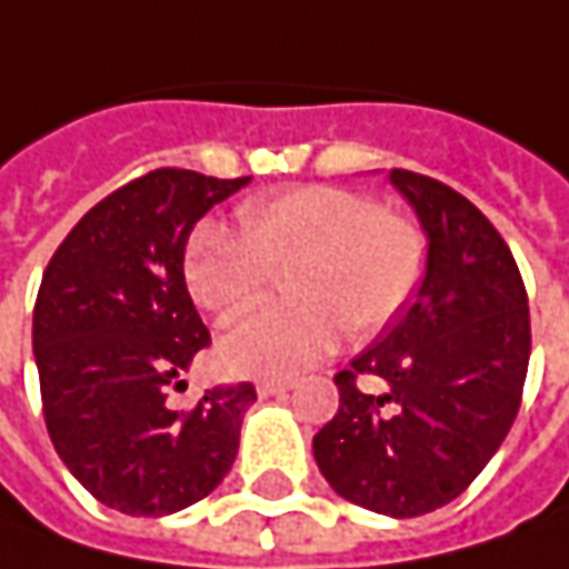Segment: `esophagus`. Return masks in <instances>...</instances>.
Here are the masks:
<instances>
[{
  "instance_id": "34e87169",
  "label": "esophagus",
  "mask_w": 569,
  "mask_h": 569,
  "mask_svg": "<svg viewBox=\"0 0 569 569\" xmlns=\"http://www.w3.org/2000/svg\"><path fill=\"white\" fill-rule=\"evenodd\" d=\"M288 389H291V382H288V380H259V382H256V392H259V399L284 396Z\"/></svg>"
}]
</instances>
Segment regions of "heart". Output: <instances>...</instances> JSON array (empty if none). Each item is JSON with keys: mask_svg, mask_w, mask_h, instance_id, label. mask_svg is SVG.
Listing matches in <instances>:
<instances>
[{"mask_svg": "<svg viewBox=\"0 0 569 569\" xmlns=\"http://www.w3.org/2000/svg\"><path fill=\"white\" fill-rule=\"evenodd\" d=\"M240 237L202 224L189 237L183 274L192 300L214 319L250 310L284 272L291 303L230 326L218 361L230 373H297L336 351L341 326L367 339L415 297L427 266L425 230L382 211L370 196L300 187L237 208Z\"/></svg>", "mask_w": 569, "mask_h": 569, "instance_id": "obj_1", "label": "heart"}]
</instances>
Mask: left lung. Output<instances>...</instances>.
I'll list each match as a JSON object with an SVG mask.
<instances>
[{"instance_id":"1","label":"left lung","mask_w":569,"mask_h":569,"mask_svg":"<svg viewBox=\"0 0 569 569\" xmlns=\"http://www.w3.org/2000/svg\"><path fill=\"white\" fill-rule=\"evenodd\" d=\"M389 183L427 237L425 278L382 336L336 377L339 415L313 437L332 491L382 516L447 507L510 433L532 332L522 274L466 196L411 170ZM373 376L383 392L357 389Z\"/></svg>"}]
</instances>
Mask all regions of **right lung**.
Here are the masks:
<instances>
[{"mask_svg": "<svg viewBox=\"0 0 569 569\" xmlns=\"http://www.w3.org/2000/svg\"><path fill=\"white\" fill-rule=\"evenodd\" d=\"M250 183L151 170L91 208L53 252L33 307V361L59 459L126 516H170L214 491L237 459L250 382L173 411L208 329L187 291L196 221Z\"/></svg>", "mask_w": 569, "mask_h": 569, "instance_id": "right-lung-1", "label": "right lung"}]
</instances>
